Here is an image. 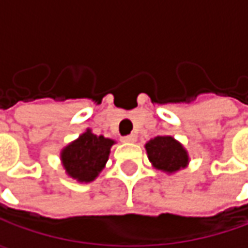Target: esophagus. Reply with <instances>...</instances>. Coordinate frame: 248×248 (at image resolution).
Here are the masks:
<instances>
[{"label":"esophagus","instance_id":"obj_1","mask_svg":"<svg viewBox=\"0 0 248 248\" xmlns=\"http://www.w3.org/2000/svg\"><path fill=\"white\" fill-rule=\"evenodd\" d=\"M123 142H125V143H134L135 140H137V135H134V134H131V135H125V137H123L121 138Z\"/></svg>","mask_w":248,"mask_h":248}]
</instances>
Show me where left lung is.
Here are the masks:
<instances>
[{
  "mask_svg": "<svg viewBox=\"0 0 248 248\" xmlns=\"http://www.w3.org/2000/svg\"><path fill=\"white\" fill-rule=\"evenodd\" d=\"M152 164L166 172H175L187 164V153L172 137H156L146 143Z\"/></svg>",
  "mask_w": 248,
  "mask_h": 248,
  "instance_id": "8db88e82",
  "label": "left lung"
}]
</instances>
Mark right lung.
Wrapping results in <instances>:
<instances>
[{
	"mask_svg": "<svg viewBox=\"0 0 248 248\" xmlns=\"http://www.w3.org/2000/svg\"><path fill=\"white\" fill-rule=\"evenodd\" d=\"M113 143L111 139L93 135L88 129L63 149L62 161L66 172L80 182L93 181L106 164Z\"/></svg>",
	"mask_w": 248,
	"mask_h": 248,
	"instance_id": "add662e5",
	"label": "right lung"
}]
</instances>
